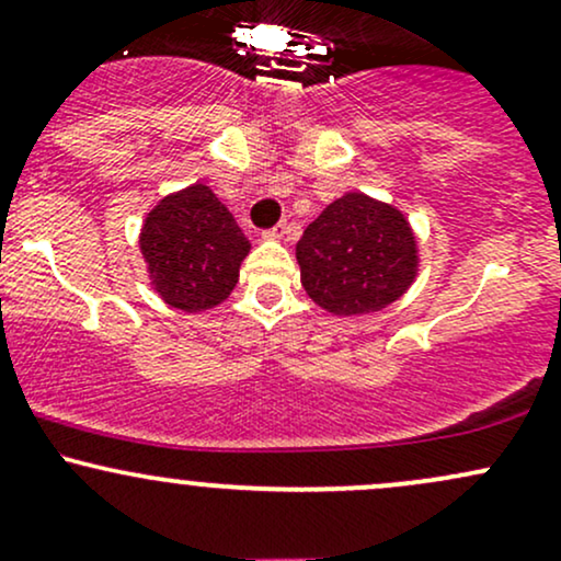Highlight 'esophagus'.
<instances>
[{"label":"esophagus","mask_w":561,"mask_h":561,"mask_svg":"<svg viewBox=\"0 0 561 561\" xmlns=\"http://www.w3.org/2000/svg\"><path fill=\"white\" fill-rule=\"evenodd\" d=\"M287 221H279L276 227H272L268 231H263V240H285L287 234Z\"/></svg>","instance_id":"obj_1"}]
</instances>
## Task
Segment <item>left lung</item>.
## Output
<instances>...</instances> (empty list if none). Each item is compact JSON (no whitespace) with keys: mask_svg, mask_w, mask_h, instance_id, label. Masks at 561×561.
<instances>
[{"mask_svg":"<svg viewBox=\"0 0 561 561\" xmlns=\"http://www.w3.org/2000/svg\"><path fill=\"white\" fill-rule=\"evenodd\" d=\"M295 259L308 298L332 317L388 308L414 285L420 248L396 205L345 192L302 231Z\"/></svg>","mask_w":561,"mask_h":561,"instance_id":"1","label":"left lung"}]
</instances>
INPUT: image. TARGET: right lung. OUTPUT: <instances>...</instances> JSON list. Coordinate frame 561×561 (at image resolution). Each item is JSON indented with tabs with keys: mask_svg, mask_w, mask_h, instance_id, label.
Listing matches in <instances>:
<instances>
[{
	"mask_svg": "<svg viewBox=\"0 0 561 561\" xmlns=\"http://www.w3.org/2000/svg\"><path fill=\"white\" fill-rule=\"evenodd\" d=\"M139 250L160 300L199 313L229 298L250 242L214 190L197 182L165 195L147 214Z\"/></svg>",
	"mask_w": 561,
	"mask_h": 561,
	"instance_id": "1",
	"label": "right lung"
}]
</instances>
